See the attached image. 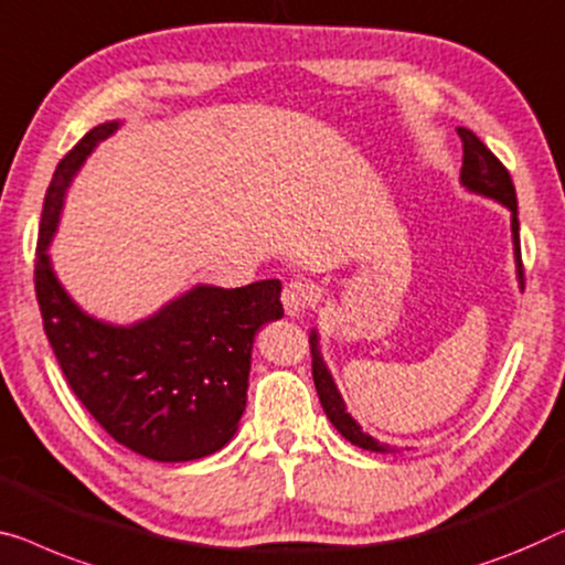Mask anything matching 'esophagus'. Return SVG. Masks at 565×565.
<instances>
[{"label":"esophagus","mask_w":565,"mask_h":565,"mask_svg":"<svg viewBox=\"0 0 565 565\" xmlns=\"http://www.w3.org/2000/svg\"><path fill=\"white\" fill-rule=\"evenodd\" d=\"M310 302H313V288L306 280H290L285 282L282 290V306L288 316H300Z\"/></svg>","instance_id":"34e87169"}]
</instances>
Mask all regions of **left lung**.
Here are the masks:
<instances>
[{"mask_svg": "<svg viewBox=\"0 0 565 565\" xmlns=\"http://www.w3.org/2000/svg\"><path fill=\"white\" fill-rule=\"evenodd\" d=\"M459 137L463 142V166H461V185L466 191L487 195L502 206L510 209L512 214V244H514V263H518V280L520 288L525 285V277H522V257H520V222H518V193H514L512 178L507 173V168L500 160L494 158V152L479 140L471 129L459 127ZM310 354H313V382H316V392L318 399H321L323 413L329 415V420L333 423L343 438L351 440V444L364 448V451H377V454H387L390 446L380 444L377 438H372L370 433L362 430L351 415L347 413V405H343V397L333 382L329 366H326L323 356H321V347H318V333L310 331Z\"/></svg>", "mask_w": 565, "mask_h": 565, "instance_id": "1", "label": "left lung"}]
</instances>
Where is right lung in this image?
<instances>
[{
  "label": "right lung",
  "mask_w": 565,
  "mask_h": 565,
  "mask_svg": "<svg viewBox=\"0 0 565 565\" xmlns=\"http://www.w3.org/2000/svg\"><path fill=\"white\" fill-rule=\"evenodd\" d=\"M117 129L119 121L94 127L58 162L45 193L35 257L43 329L73 395L117 444L152 461H195L224 448L239 428L252 343L265 323L282 318V285H195L132 326L84 313L55 277L47 247L73 175Z\"/></svg>",
  "instance_id": "right-lung-1"
}]
</instances>
